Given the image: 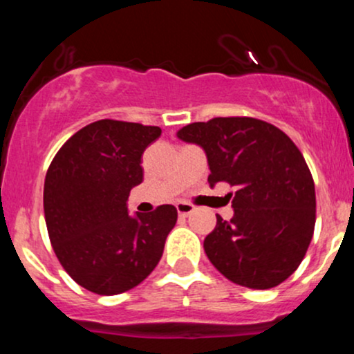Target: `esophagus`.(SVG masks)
<instances>
[{"label":"esophagus","instance_id":"1","mask_svg":"<svg viewBox=\"0 0 354 354\" xmlns=\"http://www.w3.org/2000/svg\"><path fill=\"white\" fill-rule=\"evenodd\" d=\"M176 209H178V214H180V216L186 218L188 214L193 213L194 206L189 205V203H186V201H181V203H178V205H176Z\"/></svg>","mask_w":354,"mask_h":354}]
</instances>
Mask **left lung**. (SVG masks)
<instances>
[{
    "label": "left lung",
    "instance_id": "obj_1",
    "mask_svg": "<svg viewBox=\"0 0 354 354\" xmlns=\"http://www.w3.org/2000/svg\"><path fill=\"white\" fill-rule=\"evenodd\" d=\"M178 138L208 156L211 186L228 183L234 216L205 238L213 266L251 290L278 286L301 265L316 221L315 181L291 138L250 116L191 123Z\"/></svg>",
    "mask_w": 354,
    "mask_h": 354
}]
</instances>
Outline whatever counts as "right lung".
<instances>
[{
    "mask_svg": "<svg viewBox=\"0 0 354 354\" xmlns=\"http://www.w3.org/2000/svg\"><path fill=\"white\" fill-rule=\"evenodd\" d=\"M161 129L118 120L84 126L59 148L44 178V219L56 258L84 290L124 293L160 263L178 211L161 205L128 214L143 181L141 156Z\"/></svg>",
    "mask_w": 354,
    "mask_h": 354,
    "instance_id": "1",
    "label": "right lung"
}]
</instances>
